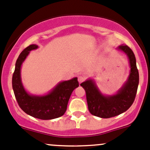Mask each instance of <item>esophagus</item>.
<instances>
[{
	"label": "esophagus",
	"instance_id": "obj_1",
	"mask_svg": "<svg viewBox=\"0 0 150 150\" xmlns=\"http://www.w3.org/2000/svg\"><path fill=\"white\" fill-rule=\"evenodd\" d=\"M84 80H85V77L83 76H78V81L80 84H81V82H83Z\"/></svg>",
	"mask_w": 150,
	"mask_h": 150
}]
</instances>
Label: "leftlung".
<instances>
[{
	"mask_svg": "<svg viewBox=\"0 0 150 150\" xmlns=\"http://www.w3.org/2000/svg\"><path fill=\"white\" fill-rule=\"evenodd\" d=\"M117 50L127 56L130 72L125 82L116 93L103 94L93 79H88L81 84L86 92L89 111L100 118L113 117L126 112L133 104L137 92L139 75L134 54L126 45L119 46Z\"/></svg>",
	"mask_w": 150,
	"mask_h": 150,
	"instance_id": "1",
	"label": "left lung"
}]
</instances>
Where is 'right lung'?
I'll use <instances>...</instances> for the list:
<instances>
[{"label":"right lung","mask_w":150,"mask_h":150,"mask_svg":"<svg viewBox=\"0 0 150 150\" xmlns=\"http://www.w3.org/2000/svg\"><path fill=\"white\" fill-rule=\"evenodd\" d=\"M38 48L36 44H31L19 55L12 76L13 90L20 107L28 115L44 120L55 119L65 114L71 95L79 87V82L77 77H74L57 83L47 94L33 95L28 93L22 81V65L30 52Z\"/></svg>","instance_id":"obj_1"}]
</instances>
